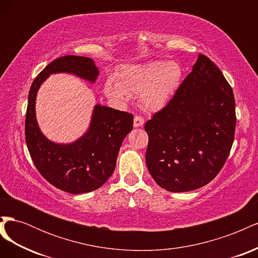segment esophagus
<instances>
[{"label":"esophagus","mask_w":258,"mask_h":258,"mask_svg":"<svg viewBox=\"0 0 258 258\" xmlns=\"http://www.w3.org/2000/svg\"><path fill=\"white\" fill-rule=\"evenodd\" d=\"M144 124V118L142 116H140V115H137V116H135V118H134V126L135 127H142Z\"/></svg>","instance_id":"obj_1"}]
</instances>
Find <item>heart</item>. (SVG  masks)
<instances>
[{
    "label": "heart",
    "instance_id": "b5f03b06",
    "mask_svg": "<svg viewBox=\"0 0 258 258\" xmlns=\"http://www.w3.org/2000/svg\"><path fill=\"white\" fill-rule=\"evenodd\" d=\"M182 77L183 69L175 61L126 66L118 74V83L111 79L104 83V93L117 102L128 100L130 93H140V101L145 110L157 112L172 99Z\"/></svg>",
    "mask_w": 258,
    "mask_h": 258
}]
</instances>
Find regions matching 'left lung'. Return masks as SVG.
I'll return each instance as SVG.
<instances>
[{
	"label": "left lung",
	"instance_id": "8db88e82",
	"mask_svg": "<svg viewBox=\"0 0 258 258\" xmlns=\"http://www.w3.org/2000/svg\"><path fill=\"white\" fill-rule=\"evenodd\" d=\"M146 165L169 191L198 189L220 173L235 138V97L221 70L199 54L169 103L144 127Z\"/></svg>",
	"mask_w": 258,
	"mask_h": 258
}]
</instances>
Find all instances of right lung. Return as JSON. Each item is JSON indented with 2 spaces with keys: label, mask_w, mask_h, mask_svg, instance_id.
I'll list each match as a JSON object with an SVG mask.
<instances>
[{
  "label": "right lung",
  "mask_w": 258,
  "mask_h": 258,
  "mask_svg": "<svg viewBox=\"0 0 258 258\" xmlns=\"http://www.w3.org/2000/svg\"><path fill=\"white\" fill-rule=\"evenodd\" d=\"M53 73H72L91 83L99 70L87 57H60L46 67L31 85L26 113V142L38 172L57 188L70 194L98 189L114 172L123 139L132 130L134 115L112 107L95 106L88 131L77 141L57 144L42 134L35 117L36 93Z\"/></svg>",
  "instance_id": "1"
}]
</instances>
